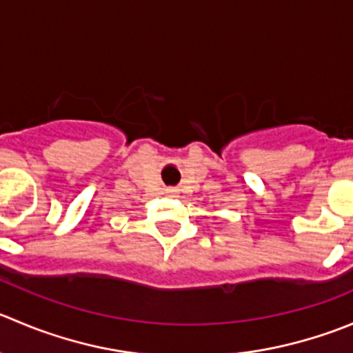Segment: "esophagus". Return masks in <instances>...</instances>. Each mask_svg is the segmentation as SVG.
<instances>
[{
	"mask_svg": "<svg viewBox=\"0 0 353 353\" xmlns=\"http://www.w3.org/2000/svg\"><path fill=\"white\" fill-rule=\"evenodd\" d=\"M169 193H172V191H169Z\"/></svg>",
	"mask_w": 353,
	"mask_h": 353,
	"instance_id": "1",
	"label": "esophagus"
}]
</instances>
